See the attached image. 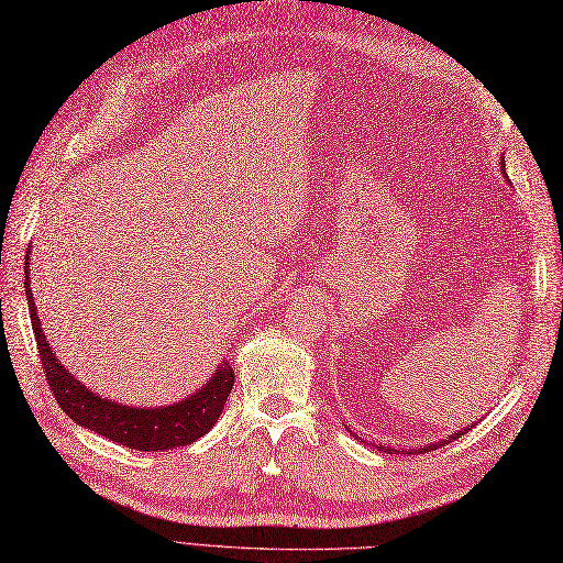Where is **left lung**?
<instances>
[{"instance_id":"left-lung-1","label":"left lung","mask_w":563,"mask_h":563,"mask_svg":"<svg viewBox=\"0 0 563 563\" xmlns=\"http://www.w3.org/2000/svg\"><path fill=\"white\" fill-rule=\"evenodd\" d=\"M503 168H505V166H503ZM503 174H505V172H503ZM505 178H507V176H505ZM507 183H509V180H507ZM470 428H472V424H470ZM470 428H465V430H460V432H455V434H451V437H446V439H441V441H437V444H430V446H424V449H418V451H413V449H411V453L416 455V453H422V451H434V449H439V446H444V444H451V441H453V439H457L460 434H465V432H467ZM352 437H354V432H352ZM378 449H380V451H385V453H397V455L401 453V451H397V449H389V446H378Z\"/></svg>"}]
</instances>
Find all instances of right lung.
I'll use <instances>...</instances> for the list:
<instances>
[{
  "label": "right lung",
  "instance_id": "obj_1",
  "mask_svg": "<svg viewBox=\"0 0 563 563\" xmlns=\"http://www.w3.org/2000/svg\"><path fill=\"white\" fill-rule=\"evenodd\" d=\"M27 267L30 258H25V298L44 376L48 380L51 391H54L58 406L77 424L135 451H166L176 446H187L213 428L220 413H223V406L234 385V371L228 362L220 364L211 380H207V385L197 389L192 397L172 406L135 408L98 397L87 385H81L73 373L56 360L54 350L48 347V340L42 331V321L37 317L35 298H32Z\"/></svg>",
  "mask_w": 563,
  "mask_h": 563
}]
</instances>
